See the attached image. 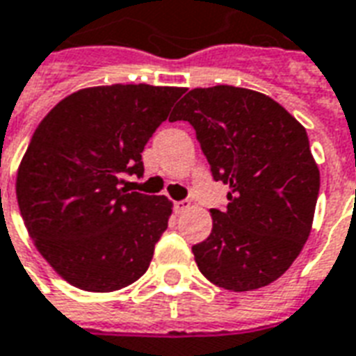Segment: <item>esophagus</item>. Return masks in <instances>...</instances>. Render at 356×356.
Segmentation results:
<instances>
[{
    "instance_id": "1",
    "label": "esophagus",
    "mask_w": 356,
    "mask_h": 356,
    "mask_svg": "<svg viewBox=\"0 0 356 356\" xmlns=\"http://www.w3.org/2000/svg\"><path fill=\"white\" fill-rule=\"evenodd\" d=\"M189 207H191V202H189V200H176V202H175V210L178 213L186 212Z\"/></svg>"
}]
</instances>
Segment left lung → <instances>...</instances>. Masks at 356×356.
Here are the masks:
<instances>
[{
  "label": "left lung",
  "mask_w": 356,
  "mask_h": 356,
  "mask_svg": "<svg viewBox=\"0 0 356 356\" xmlns=\"http://www.w3.org/2000/svg\"><path fill=\"white\" fill-rule=\"evenodd\" d=\"M176 120L193 125L213 180L231 188L191 248L202 276L236 293L276 282L308 240L319 195L306 129L268 95L234 86L195 88Z\"/></svg>",
  "instance_id": "8db88e82"
}]
</instances>
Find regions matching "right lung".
Returning <instances> with one entry per match:
<instances>
[{
  "instance_id": "right-lung-1",
  "label": "right lung",
  "mask_w": 356,
  "mask_h": 356,
  "mask_svg": "<svg viewBox=\"0 0 356 356\" xmlns=\"http://www.w3.org/2000/svg\"><path fill=\"white\" fill-rule=\"evenodd\" d=\"M184 88L79 90L42 118L16 175L29 236L65 282L111 293L137 282L172 212L163 195L122 188L144 175L143 149Z\"/></svg>"
}]
</instances>
